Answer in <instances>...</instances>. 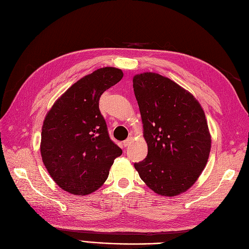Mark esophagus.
<instances>
[{
    "instance_id": "esophagus-1",
    "label": "esophagus",
    "mask_w": 249,
    "mask_h": 249,
    "mask_svg": "<svg viewBox=\"0 0 249 249\" xmlns=\"http://www.w3.org/2000/svg\"><path fill=\"white\" fill-rule=\"evenodd\" d=\"M131 143H132V138L130 137V138H127L126 140H124V143H123V144H124V147H126V146H129L130 144H131Z\"/></svg>"
}]
</instances>
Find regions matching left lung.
<instances>
[{
    "mask_svg": "<svg viewBox=\"0 0 249 249\" xmlns=\"http://www.w3.org/2000/svg\"><path fill=\"white\" fill-rule=\"evenodd\" d=\"M147 156L134 166L150 189L175 196L196 182L205 168L211 136L205 112L194 96L159 73L133 78Z\"/></svg>",
    "mask_w": 249,
    "mask_h": 249,
    "instance_id": "1",
    "label": "left lung"
}]
</instances>
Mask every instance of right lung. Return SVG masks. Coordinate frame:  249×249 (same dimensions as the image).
I'll use <instances>...</instances> for the list:
<instances>
[{"instance_id":"obj_1","label":"right lung","mask_w":249,"mask_h":249,"mask_svg":"<svg viewBox=\"0 0 249 249\" xmlns=\"http://www.w3.org/2000/svg\"><path fill=\"white\" fill-rule=\"evenodd\" d=\"M124 72L103 67L70 87L53 105L43 122L40 152L44 166L63 190L86 195L105 183L123 150L110 139L101 114V95Z\"/></svg>"}]
</instances>
